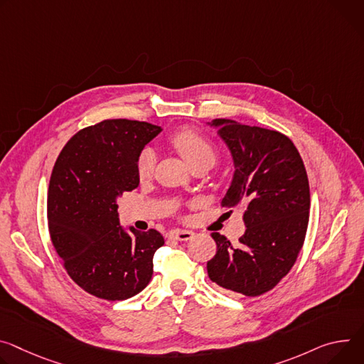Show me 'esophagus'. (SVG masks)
I'll list each match as a JSON object with an SVG mask.
<instances>
[{
    "mask_svg": "<svg viewBox=\"0 0 364 364\" xmlns=\"http://www.w3.org/2000/svg\"><path fill=\"white\" fill-rule=\"evenodd\" d=\"M170 238H174V240H178V241H188L193 238V232H190V230H173V232L170 234Z\"/></svg>",
    "mask_w": 364,
    "mask_h": 364,
    "instance_id": "34e87169",
    "label": "esophagus"
}]
</instances>
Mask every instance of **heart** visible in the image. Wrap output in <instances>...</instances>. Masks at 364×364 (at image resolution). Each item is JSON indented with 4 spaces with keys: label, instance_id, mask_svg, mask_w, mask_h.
Here are the masks:
<instances>
[{
    "label": "heart",
    "instance_id": "b5f03b06",
    "mask_svg": "<svg viewBox=\"0 0 364 364\" xmlns=\"http://www.w3.org/2000/svg\"><path fill=\"white\" fill-rule=\"evenodd\" d=\"M170 144L177 149V152L186 159L191 168L210 167L216 161V148L206 136L191 129H181L174 132L170 136ZM155 152L151 148H144L139 152L136 171L141 180H146L152 176L155 168Z\"/></svg>",
    "mask_w": 364,
    "mask_h": 364
}]
</instances>
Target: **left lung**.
<instances>
[{"mask_svg":"<svg viewBox=\"0 0 364 364\" xmlns=\"http://www.w3.org/2000/svg\"><path fill=\"white\" fill-rule=\"evenodd\" d=\"M213 126L235 164L222 206H241L247 229L235 247L212 234L216 254L208 274L223 289L259 296L290 272L302 250L311 206L306 170L293 142L277 130L225 119H215Z\"/></svg>","mask_w":364,"mask_h":364,"instance_id":"obj_1","label":"left lung"}]
</instances>
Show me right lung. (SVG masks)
I'll return each instance as SVG.
<instances>
[{"label":"right lung","instance_id":"add662e5","mask_svg":"<svg viewBox=\"0 0 364 364\" xmlns=\"http://www.w3.org/2000/svg\"><path fill=\"white\" fill-rule=\"evenodd\" d=\"M159 126L107 119L81 129L60 151L48 190L52 244L70 277L90 294L124 301L144 290L154 254L164 245L146 232L119 223L117 199L139 186L136 164Z\"/></svg>","mask_w":364,"mask_h":364}]
</instances>
